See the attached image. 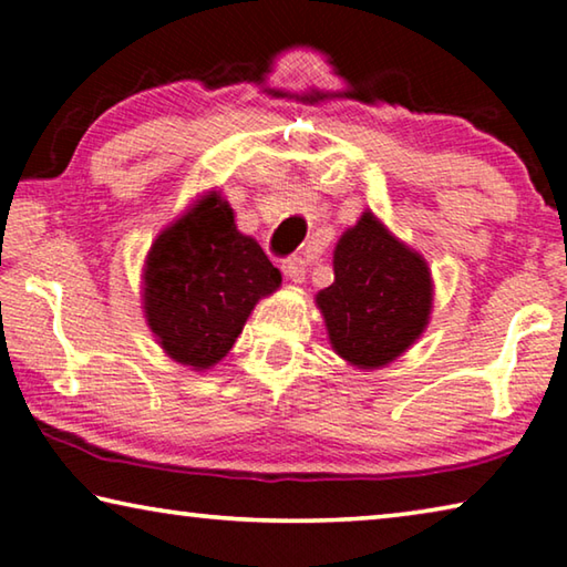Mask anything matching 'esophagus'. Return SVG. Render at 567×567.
Returning <instances> with one entry per match:
<instances>
[{
    "label": "esophagus",
    "instance_id": "1",
    "mask_svg": "<svg viewBox=\"0 0 567 567\" xmlns=\"http://www.w3.org/2000/svg\"><path fill=\"white\" fill-rule=\"evenodd\" d=\"M282 272L287 280H292L300 285L305 280V272H307V262L302 260V257H287V260H282Z\"/></svg>",
    "mask_w": 567,
    "mask_h": 567
}]
</instances>
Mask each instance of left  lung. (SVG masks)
Returning a JSON list of instances; mask_svg holds the SVG:
<instances>
[{
    "label": "left lung",
    "instance_id": "1",
    "mask_svg": "<svg viewBox=\"0 0 567 567\" xmlns=\"http://www.w3.org/2000/svg\"><path fill=\"white\" fill-rule=\"evenodd\" d=\"M334 282L318 292L332 350L360 370L398 360L433 310V277L415 249L372 213L340 237L332 257Z\"/></svg>",
    "mask_w": 567,
    "mask_h": 567
}]
</instances>
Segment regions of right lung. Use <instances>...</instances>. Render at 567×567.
Segmentation results:
<instances>
[{"instance_id": "right-lung-1", "label": "right lung", "mask_w": 567, "mask_h": 567, "mask_svg": "<svg viewBox=\"0 0 567 567\" xmlns=\"http://www.w3.org/2000/svg\"><path fill=\"white\" fill-rule=\"evenodd\" d=\"M280 282L262 247L237 229L233 207L209 192L152 243L142 302L159 348L192 370H209Z\"/></svg>"}]
</instances>
